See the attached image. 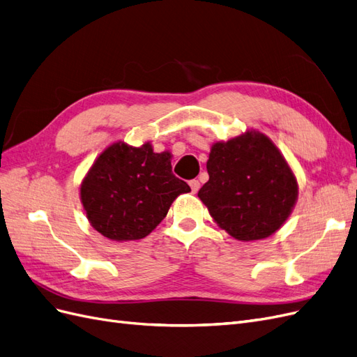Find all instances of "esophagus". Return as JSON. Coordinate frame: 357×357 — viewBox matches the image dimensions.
<instances>
[{"label":"esophagus","mask_w":357,"mask_h":357,"mask_svg":"<svg viewBox=\"0 0 357 357\" xmlns=\"http://www.w3.org/2000/svg\"><path fill=\"white\" fill-rule=\"evenodd\" d=\"M189 186H190V189H192V193H197V192L199 190V188H201V183H199L198 180L193 178V180L189 181Z\"/></svg>","instance_id":"34e87169"}]
</instances>
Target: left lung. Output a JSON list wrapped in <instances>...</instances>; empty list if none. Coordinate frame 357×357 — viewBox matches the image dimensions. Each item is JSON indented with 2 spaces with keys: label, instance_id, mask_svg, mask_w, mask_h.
Returning <instances> with one entry per match:
<instances>
[{
  "label": "left lung",
  "instance_id": "1",
  "mask_svg": "<svg viewBox=\"0 0 357 357\" xmlns=\"http://www.w3.org/2000/svg\"><path fill=\"white\" fill-rule=\"evenodd\" d=\"M208 181L198 197L234 238H266L294 208L298 185L287 162L261 132L215 143L207 162Z\"/></svg>",
  "mask_w": 357,
  "mask_h": 357
}]
</instances>
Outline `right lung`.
<instances>
[{
    "label": "right lung",
    "mask_w": 357,
    "mask_h": 357,
    "mask_svg": "<svg viewBox=\"0 0 357 357\" xmlns=\"http://www.w3.org/2000/svg\"><path fill=\"white\" fill-rule=\"evenodd\" d=\"M169 153L149 143L110 146L83 180L80 197L93 228L114 241L142 240L165 218L172 201L190 192L172 174Z\"/></svg>",
    "instance_id": "1"
}]
</instances>
